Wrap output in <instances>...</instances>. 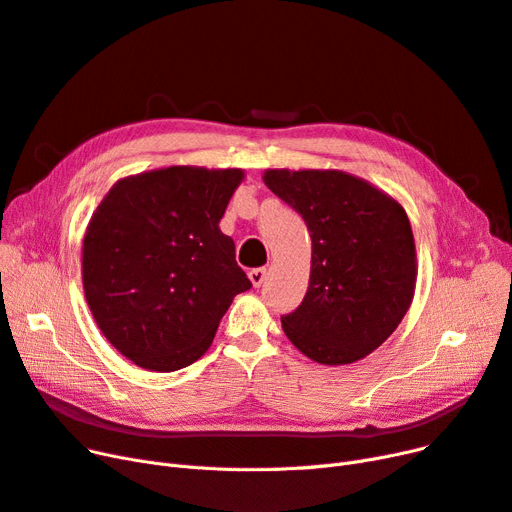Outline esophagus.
<instances>
[{
  "mask_svg": "<svg viewBox=\"0 0 512 512\" xmlns=\"http://www.w3.org/2000/svg\"><path fill=\"white\" fill-rule=\"evenodd\" d=\"M267 275H269V271H267V269H252V271L248 273V277H250V281H252L254 288H258V285H262V283H264V279H267Z\"/></svg>",
  "mask_w": 512,
  "mask_h": 512,
  "instance_id": "1",
  "label": "esophagus"
}]
</instances>
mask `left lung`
Segmentation results:
<instances>
[{
	"instance_id": "8db88e82",
	"label": "left lung",
	"mask_w": 512,
	"mask_h": 512,
	"mask_svg": "<svg viewBox=\"0 0 512 512\" xmlns=\"http://www.w3.org/2000/svg\"><path fill=\"white\" fill-rule=\"evenodd\" d=\"M262 180L302 216L313 241L309 290L281 317L285 336L321 365L374 353L416 290V243L403 206L340 170H267Z\"/></svg>"
}]
</instances>
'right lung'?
Masks as SVG:
<instances>
[{
  "mask_svg": "<svg viewBox=\"0 0 512 512\" xmlns=\"http://www.w3.org/2000/svg\"><path fill=\"white\" fill-rule=\"evenodd\" d=\"M243 170L170 166L117 180L92 214L81 281L92 317L142 370L176 372L210 349L252 288L218 227Z\"/></svg>",
  "mask_w": 512,
  "mask_h": 512,
  "instance_id": "1",
  "label": "right lung"
}]
</instances>
